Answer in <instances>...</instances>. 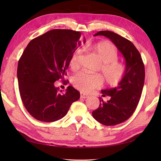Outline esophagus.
Segmentation results:
<instances>
[{
    "label": "esophagus",
    "mask_w": 161,
    "mask_h": 161,
    "mask_svg": "<svg viewBox=\"0 0 161 161\" xmlns=\"http://www.w3.org/2000/svg\"><path fill=\"white\" fill-rule=\"evenodd\" d=\"M88 97V95H85V94H84V93H80V97H81V98H82V99H86V98H87Z\"/></svg>",
    "instance_id": "esophagus-1"
}]
</instances>
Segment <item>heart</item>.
<instances>
[{
    "label": "heart",
    "instance_id": "obj_1",
    "mask_svg": "<svg viewBox=\"0 0 161 161\" xmlns=\"http://www.w3.org/2000/svg\"><path fill=\"white\" fill-rule=\"evenodd\" d=\"M84 49L91 51L102 63L100 70L104 80L110 86H117L124 77L125 68L122 64L117 61L118 52L114 44L109 42H100L86 45ZM81 50H78L72 54L69 61L71 69L78 67V58ZM103 79L100 75H91L79 72L72 77V83L77 90L84 93H89L101 86Z\"/></svg>",
    "mask_w": 161,
    "mask_h": 161
}]
</instances>
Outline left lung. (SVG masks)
<instances>
[{
    "label": "left lung",
    "instance_id": "left-lung-1",
    "mask_svg": "<svg viewBox=\"0 0 161 161\" xmlns=\"http://www.w3.org/2000/svg\"><path fill=\"white\" fill-rule=\"evenodd\" d=\"M98 35L110 39L125 60V74L122 81L115 88L101 91L102 96H110V100L104 102L100 97V106L92 113L101 124L114 126L128 119L137 107L144 86L145 66L141 54L128 39L107 30L94 35Z\"/></svg>",
    "mask_w": 161,
    "mask_h": 161
}]
</instances>
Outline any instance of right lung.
I'll return each instance as SVG.
<instances>
[{
    "mask_svg": "<svg viewBox=\"0 0 161 161\" xmlns=\"http://www.w3.org/2000/svg\"><path fill=\"white\" fill-rule=\"evenodd\" d=\"M81 33L70 30H50L30 42L17 68L20 95L26 110L43 122H54L66 115L80 97L73 86L65 93L54 82L62 80L75 51L81 46ZM84 43L86 39H82Z\"/></svg>",
    "mask_w": 161,
    "mask_h": 161,
    "instance_id": "add662e5",
    "label": "right lung"
}]
</instances>
